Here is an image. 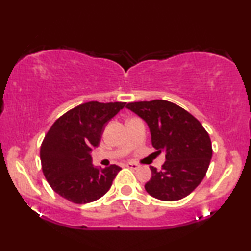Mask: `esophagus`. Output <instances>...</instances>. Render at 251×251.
<instances>
[{
  "instance_id": "obj_1",
  "label": "esophagus",
  "mask_w": 251,
  "mask_h": 251,
  "mask_svg": "<svg viewBox=\"0 0 251 251\" xmlns=\"http://www.w3.org/2000/svg\"><path fill=\"white\" fill-rule=\"evenodd\" d=\"M126 167H128V168H130V169H138L139 168V164H137V163H133V162H128L126 164Z\"/></svg>"
}]
</instances>
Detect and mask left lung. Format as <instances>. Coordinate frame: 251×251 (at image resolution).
<instances>
[{
	"label": "left lung",
	"mask_w": 251,
	"mask_h": 251,
	"mask_svg": "<svg viewBox=\"0 0 251 251\" xmlns=\"http://www.w3.org/2000/svg\"><path fill=\"white\" fill-rule=\"evenodd\" d=\"M126 107L145 120L154 149L166 152L162 169L151 167L147 193L162 201H177L191 194L204 178L212 156L210 137L200 121L162 99L129 102Z\"/></svg>",
	"instance_id": "1"
}]
</instances>
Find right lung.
<instances>
[{
	"instance_id": "add662e5",
	"label": "right lung",
	"mask_w": 251,
	"mask_h": 251,
	"mask_svg": "<svg viewBox=\"0 0 251 251\" xmlns=\"http://www.w3.org/2000/svg\"><path fill=\"white\" fill-rule=\"evenodd\" d=\"M126 102L88 101L58 118L41 144L44 177L51 188L76 204L89 203L107 193L121 168H95L92 147L98 146L104 126Z\"/></svg>"
}]
</instances>
